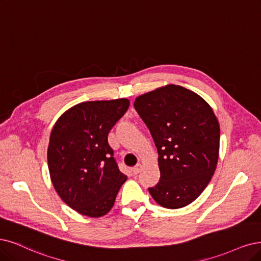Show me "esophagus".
I'll list each match as a JSON object with an SVG mask.
<instances>
[{
  "label": "esophagus",
  "instance_id": "34e87169",
  "mask_svg": "<svg viewBox=\"0 0 261 261\" xmlns=\"http://www.w3.org/2000/svg\"><path fill=\"white\" fill-rule=\"evenodd\" d=\"M142 168H143L142 163H138V165H137L136 167H133V168H132V172H133V174H138V173H140V171L142 170Z\"/></svg>",
  "mask_w": 261,
  "mask_h": 261
}]
</instances>
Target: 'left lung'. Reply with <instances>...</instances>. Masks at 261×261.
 Returning <instances> with one entry per match:
<instances>
[{
    "instance_id": "8db88e82",
    "label": "left lung",
    "mask_w": 261,
    "mask_h": 261,
    "mask_svg": "<svg viewBox=\"0 0 261 261\" xmlns=\"http://www.w3.org/2000/svg\"><path fill=\"white\" fill-rule=\"evenodd\" d=\"M134 108L148 127L158 150L160 180L149 192L167 208L194 202L214 175L220 129L210 104L178 85L139 95Z\"/></svg>"
}]
</instances>
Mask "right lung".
Instances as JSON below:
<instances>
[{
    "instance_id": "1",
    "label": "right lung",
    "mask_w": 261,
    "mask_h": 261,
    "mask_svg": "<svg viewBox=\"0 0 261 261\" xmlns=\"http://www.w3.org/2000/svg\"><path fill=\"white\" fill-rule=\"evenodd\" d=\"M129 105L124 98L82 102L65 111L54 125L47 149L50 179L57 194L77 213L108 214L127 180L108 137Z\"/></svg>"
}]
</instances>
